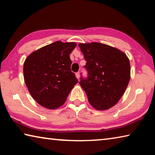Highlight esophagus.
Here are the masks:
<instances>
[{
	"label": "esophagus",
	"instance_id": "34e87169",
	"mask_svg": "<svg viewBox=\"0 0 155 155\" xmlns=\"http://www.w3.org/2000/svg\"><path fill=\"white\" fill-rule=\"evenodd\" d=\"M75 75H76V77H77V78H78V79L80 78V74H79V72H77V73H76Z\"/></svg>",
	"mask_w": 155,
	"mask_h": 155
}]
</instances>
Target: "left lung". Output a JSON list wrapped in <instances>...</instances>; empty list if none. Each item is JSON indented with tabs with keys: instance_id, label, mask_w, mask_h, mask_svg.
Listing matches in <instances>:
<instances>
[{
	"instance_id": "8db88e82",
	"label": "left lung",
	"mask_w": 155,
	"mask_h": 155,
	"mask_svg": "<svg viewBox=\"0 0 155 155\" xmlns=\"http://www.w3.org/2000/svg\"><path fill=\"white\" fill-rule=\"evenodd\" d=\"M78 46L88 72L87 78H81V87L94 108L109 109L120 101L129 83V59L122 51L107 44L81 43Z\"/></svg>"
}]
</instances>
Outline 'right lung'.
Masks as SVG:
<instances>
[{
	"label": "right lung",
	"instance_id": "1",
	"mask_svg": "<svg viewBox=\"0 0 155 155\" xmlns=\"http://www.w3.org/2000/svg\"><path fill=\"white\" fill-rule=\"evenodd\" d=\"M76 46L74 42L57 41L33 52L26 59L25 84L33 98L42 107L59 108L78 83L70 68V58Z\"/></svg>",
	"mask_w": 155,
	"mask_h": 155
}]
</instances>
